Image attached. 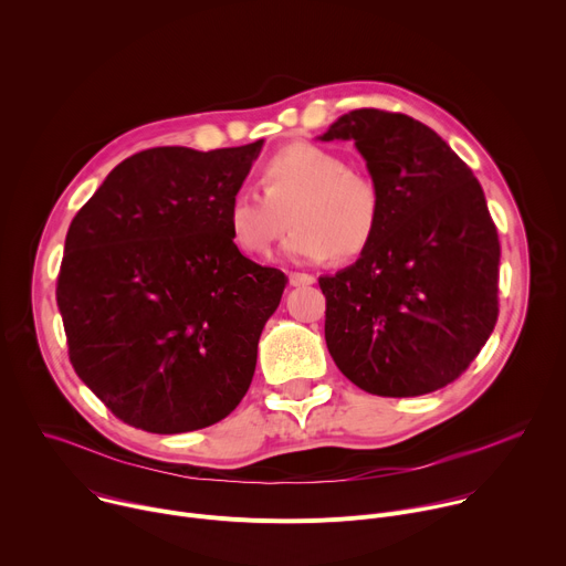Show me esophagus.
Returning <instances> with one entry per match:
<instances>
[{"mask_svg": "<svg viewBox=\"0 0 566 566\" xmlns=\"http://www.w3.org/2000/svg\"><path fill=\"white\" fill-rule=\"evenodd\" d=\"M315 277L308 275V273H289V284L291 286H306V284H313Z\"/></svg>", "mask_w": 566, "mask_h": 566, "instance_id": "34e87169", "label": "esophagus"}]
</instances>
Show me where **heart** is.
I'll use <instances>...</instances> for the list:
<instances>
[{"label": "heart", "instance_id": "1", "mask_svg": "<svg viewBox=\"0 0 566 566\" xmlns=\"http://www.w3.org/2000/svg\"><path fill=\"white\" fill-rule=\"evenodd\" d=\"M264 195L237 190L228 199L226 221L234 247L251 258H266L293 223L284 253L293 262L319 264L334 255H363L382 221L378 181L347 160L313 143H293L269 156L260 168Z\"/></svg>", "mask_w": 566, "mask_h": 566}]
</instances>
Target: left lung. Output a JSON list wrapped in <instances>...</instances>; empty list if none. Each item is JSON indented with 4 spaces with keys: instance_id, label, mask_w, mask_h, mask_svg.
<instances>
[{
    "instance_id": "left-lung-1",
    "label": "left lung",
    "mask_w": 566,
    "mask_h": 566,
    "mask_svg": "<svg viewBox=\"0 0 566 566\" xmlns=\"http://www.w3.org/2000/svg\"><path fill=\"white\" fill-rule=\"evenodd\" d=\"M319 140H354L382 190V221L356 264L319 277L338 369L376 396L457 380L491 338L500 237L472 170L428 125L354 109Z\"/></svg>"
}]
</instances>
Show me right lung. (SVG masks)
<instances>
[{"label":"right lung","instance_id":"right-lung-1","mask_svg":"<svg viewBox=\"0 0 566 566\" xmlns=\"http://www.w3.org/2000/svg\"><path fill=\"white\" fill-rule=\"evenodd\" d=\"M262 145L143 149L69 226L55 289L69 360L127 426L201 430L251 387L286 277L239 253L226 208Z\"/></svg>","mask_w":566,"mask_h":566}]
</instances>
